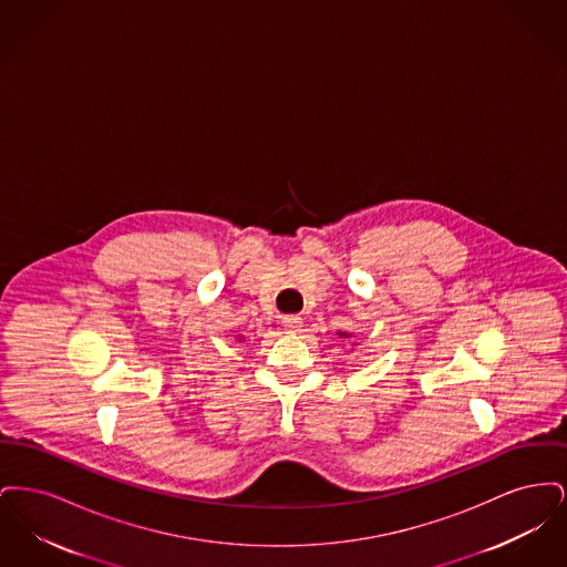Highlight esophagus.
Instances as JSON below:
<instances>
[{
    "label": "esophagus",
    "instance_id": "obj_1",
    "mask_svg": "<svg viewBox=\"0 0 567 567\" xmlns=\"http://www.w3.org/2000/svg\"><path fill=\"white\" fill-rule=\"evenodd\" d=\"M282 327H285V331H289V333H297V331L301 329V317H296V315L285 317V319H282Z\"/></svg>",
    "mask_w": 567,
    "mask_h": 567
}]
</instances>
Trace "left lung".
<instances>
[{
  "instance_id": "left-lung-1",
  "label": "left lung",
  "mask_w": 567,
  "mask_h": 567,
  "mask_svg": "<svg viewBox=\"0 0 567 567\" xmlns=\"http://www.w3.org/2000/svg\"><path fill=\"white\" fill-rule=\"evenodd\" d=\"M338 336L344 338V340H351L352 331H338ZM352 347H357V342H352Z\"/></svg>"
}]
</instances>
